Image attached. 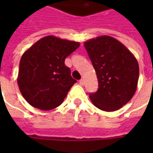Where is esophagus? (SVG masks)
I'll list each match as a JSON object with an SVG mask.
<instances>
[{
    "instance_id": "34e87169",
    "label": "esophagus",
    "mask_w": 153,
    "mask_h": 153,
    "mask_svg": "<svg viewBox=\"0 0 153 153\" xmlns=\"http://www.w3.org/2000/svg\"><path fill=\"white\" fill-rule=\"evenodd\" d=\"M79 84H80V85H81V86H83V85H84V80H83V79H81V80H80V81H79Z\"/></svg>"
}]
</instances>
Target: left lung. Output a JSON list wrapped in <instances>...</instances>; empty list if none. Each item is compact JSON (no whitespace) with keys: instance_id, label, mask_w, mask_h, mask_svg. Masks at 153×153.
<instances>
[{"instance_id":"1","label":"left lung","mask_w":153,"mask_h":153,"mask_svg":"<svg viewBox=\"0 0 153 153\" xmlns=\"http://www.w3.org/2000/svg\"><path fill=\"white\" fill-rule=\"evenodd\" d=\"M97 75L99 88L89 94L92 103L105 111L126 105L137 88L139 65L133 53L119 41L101 36L84 42Z\"/></svg>"}]
</instances>
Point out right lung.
<instances>
[{
	"label": "right lung",
	"instance_id": "1",
	"mask_svg": "<svg viewBox=\"0 0 153 153\" xmlns=\"http://www.w3.org/2000/svg\"><path fill=\"white\" fill-rule=\"evenodd\" d=\"M79 46L76 42L48 36L24 53L19 62L18 85L30 105L48 111L64 101L76 82L65 60Z\"/></svg>",
	"mask_w": 153,
	"mask_h": 153
}]
</instances>
